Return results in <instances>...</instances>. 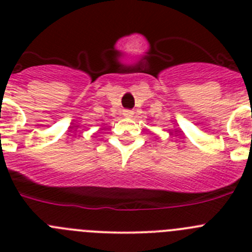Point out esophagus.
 <instances>
[{"instance_id":"esophagus-1","label":"esophagus","mask_w":252,"mask_h":252,"mask_svg":"<svg viewBox=\"0 0 252 252\" xmlns=\"http://www.w3.org/2000/svg\"><path fill=\"white\" fill-rule=\"evenodd\" d=\"M124 116H125V117H132V116H133V111L125 110L124 111Z\"/></svg>"}]
</instances>
